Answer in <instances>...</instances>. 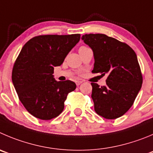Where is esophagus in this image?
<instances>
[{
    "mask_svg": "<svg viewBox=\"0 0 153 153\" xmlns=\"http://www.w3.org/2000/svg\"><path fill=\"white\" fill-rule=\"evenodd\" d=\"M82 82H83V81H81V80H78V81H75V83H76L77 86H78V85H81V84L82 83Z\"/></svg>",
    "mask_w": 153,
    "mask_h": 153,
    "instance_id": "obj_1",
    "label": "esophagus"
}]
</instances>
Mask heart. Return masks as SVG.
<instances>
[{
    "label": "heart",
    "mask_w": 153,
    "mask_h": 153,
    "mask_svg": "<svg viewBox=\"0 0 153 153\" xmlns=\"http://www.w3.org/2000/svg\"><path fill=\"white\" fill-rule=\"evenodd\" d=\"M85 47L86 46H82V47H81V48H85Z\"/></svg>",
    "instance_id": "obj_1"
}]
</instances>
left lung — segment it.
<instances>
[{"label": "left lung", "mask_w": 153, "mask_h": 153, "mask_svg": "<svg viewBox=\"0 0 153 153\" xmlns=\"http://www.w3.org/2000/svg\"><path fill=\"white\" fill-rule=\"evenodd\" d=\"M81 38L94 52L93 73L107 75L105 86L91 83L94 110L106 119L122 116L134 104L143 84L134 51L103 34H86Z\"/></svg>", "instance_id": "obj_1"}]
</instances>
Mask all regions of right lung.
Wrapping results in <instances>:
<instances>
[{"instance_id":"right-lung-1","label":"right lung","mask_w":153,"mask_h":153,"mask_svg":"<svg viewBox=\"0 0 153 153\" xmlns=\"http://www.w3.org/2000/svg\"><path fill=\"white\" fill-rule=\"evenodd\" d=\"M81 35H43L25 43L14 62L12 81L19 99L31 115L41 120L57 117L76 85L69 80L56 81L55 66L79 41Z\"/></svg>"}]
</instances>
